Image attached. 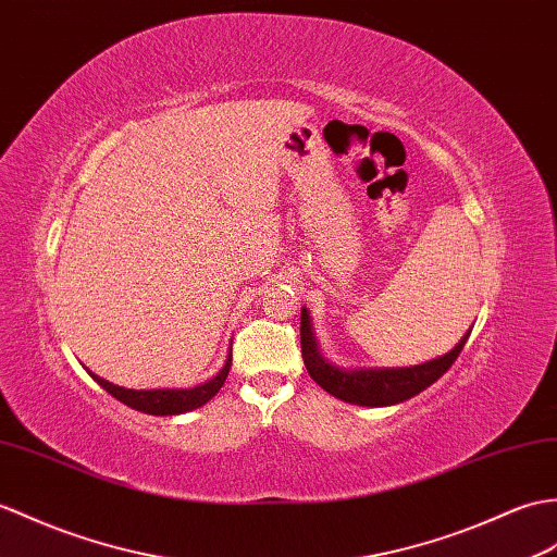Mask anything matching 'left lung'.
<instances>
[{
	"label": "left lung",
	"mask_w": 557,
	"mask_h": 557,
	"mask_svg": "<svg viewBox=\"0 0 557 557\" xmlns=\"http://www.w3.org/2000/svg\"><path fill=\"white\" fill-rule=\"evenodd\" d=\"M470 332L456 344L454 351L442 358H434L430 363L396 368V370H339L320 356L318 344L310 327V318L306 308H301V354L310 377H313L327 394L337 396L346 404L356 406H394L400 400H408L416 394L424 392L426 386L434 384L442 374L456 363L462 346L468 344Z\"/></svg>",
	"instance_id": "1"
}]
</instances>
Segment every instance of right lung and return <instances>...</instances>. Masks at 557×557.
Segmentation results:
<instances>
[{
  "label": "right lung",
  "mask_w": 557,
  "mask_h": 557,
  "mask_svg": "<svg viewBox=\"0 0 557 557\" xmlns=\"http://www.w3.org/2000/svg\"><path fill=\"white\" fill-rule=\"evenodd\" d=\"M232 366V348H230V356L225 360L223 370H220L213 380L203 382L199 386H191V389H151V392H135V389H123V386H115L107 380L97 377L92 374L95 382L101 384L103 389H107L113 398H119L121 404L131 406L139 412H147V416H180V412H187L203 406L206 400H211L218 392L220 386L225 384L227 380V372Z\"/></svg>",
  "instance_id": "add662e5"
}]
</instances>
